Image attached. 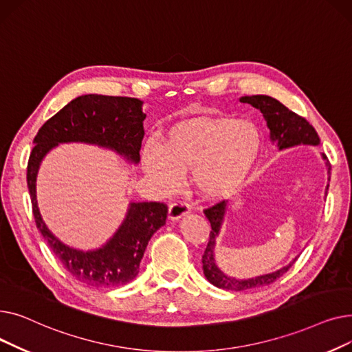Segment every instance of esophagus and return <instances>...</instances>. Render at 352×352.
Returning <instances> with one entry per match:
<instances>
[{
    "label": "esophagus",
    "instance_id": "1",
    "mask_svg": "<svg viewBox=\"0 0 352 352\" xmlns=\"http://www.w3.org/2000/svg\"><path fill=\"white\" fill-rule=\"evenodd\" d=\"M191 211V207L184 201H175L168 208V217L171 219H179L181 217H184L186 214H188Z\"/></svg>",
    "mask_w": 352,
    "mask_h": 352
}]
</instances>
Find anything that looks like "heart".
Listing matches in <instances>:
<instances>
[{
	"label": "heart",
	"mask_w": 352,
	"mask_h": 352,
	"mask_svg": "<svg viewBox=\"0 0 352 352\" xmlns=\"http://www.w3.org/2000/svg\"><path fill=\"white\" fill-rule=\"evenodd\" d=\"M261 150V135L248 121L194 118L166 129L161 144H146L145 174L164 191H173L181 174L192 171V182L206 197L232 192L251 171Z\"/></svg>",
	"instance_id": "b5f03b06"
}]
</instances>
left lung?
I'll use <instances>...</instances> for the list:
<instances>
[{"instance_id":"obj_1","label":"left lung","mask_w":352,"mask_h":352,"mask_svg":"<svg viewBox=\"0 0 352 352\" xmlns=\"http://www.w3.org/2000/svg\"><path fill=\"white\" fill-rule=\"evenodd\" d=\"M239 101L244 104H250L254 108L261 111L267 121V126L271 131V140L278 144L280 150H284V148H289L294 145H300V144H309V145L320 144V137L316 131V128H314L304 117L295 114L294 111L288 109L278 100L268 96H251V97L239 98ZM322 158L327 161L325 164L328 166V174H331V164L328 158L325 155H322ZM227 202L228 201H224V199L218 201L214 206L204 210V214L208 218L212 228V231L210 232L207 248L204 251V255H202V270H204L207 280L218 288L231 289V291H247V289L264 287L275 283L280 276H283L292 267L295 260L289 265L278 271L265 274L261 276H255V278H250V280L231 278V276H227L224 272H221L215 265V260H214L215 238L219 232L221 223H223Z\"/></svg>"}]
</instances>
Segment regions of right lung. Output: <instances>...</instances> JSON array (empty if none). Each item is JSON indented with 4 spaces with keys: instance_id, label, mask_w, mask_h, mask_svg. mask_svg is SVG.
I'll return each mask as SVG.
<instances>
[{
    "instance_id": "add662e5",
    "label": "right lung",
    "mask_w": 352,
    "mask_h": 352,
    "mask_svg": "<svg viewBox=\"0 0 352 352\" xmlns=\"http://www.w3.org/2000/svg\"><path fill=\"white\" fill-rule=\"evenodd\" d=\"M142 101L129 97L88 94L68 102L36 133L27 166L35 226L63 267L88 287L113 288L133 281L154 232L165 224L164 202H131L122 226L100 250L78 251L67 247L47 228L36 206L35 181L44 155L60 142H88L111 148L138 162L144 138Z\"/></svg>"
}]
</instances>
